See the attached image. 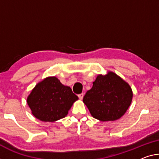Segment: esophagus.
I'll list each match as a JSON object with an SVG mask.
<instances>
[{"mask_svg": "<svg viewBox=\"0 0 159 159\" xmlns=\"http://www.w3.org/2000/svg\"><path fill=\"white\" fill-rule=\"evenodd\" d=\"M78 97H79V98L80 99H83V97H84V93H81V94H78Z\"/></svg>", "mask_w": 159, "mask_h": 159, "instance_id": "34e87169", "label": "esophagus"}]
</instances>
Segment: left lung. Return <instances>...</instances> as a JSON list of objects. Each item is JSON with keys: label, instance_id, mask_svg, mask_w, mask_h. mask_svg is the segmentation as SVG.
<instances>
[{"label": "left lung", "instance_id": "left-lung-1", "mask_svg": "<svg viewBox=\"0 0 159 159\" xmlns=\"http://www.w3.org/2000/svg\"><path fill=\"white\" fill-rule=\"evenodd\" d=\"M130 86L114 72L99 75L83 102L92 116L102 121H114L125 114L132 99Z\"/></svg>", "mask_w": 159, "mask_h": 159}]
</instances>
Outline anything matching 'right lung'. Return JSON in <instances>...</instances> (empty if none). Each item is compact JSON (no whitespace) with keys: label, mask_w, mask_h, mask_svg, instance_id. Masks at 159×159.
<instances>
[{"label":"right lung","mask_w":159,"mask_h":159,"mask_svg":"<svg viewBox=\"0 0 159 159\" xmlns=\"http://www.w3.org/2000/svg\"><path fill=\"white\" fill-rule=\"evenodd\" d=\"M77 99L71 88L52 77L45 78L36 85L27 102L36 118L43 121H55L64 118Z\"/></svg>","instance_id":"obj_1"}]
</instances>
